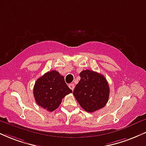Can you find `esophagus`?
Returning a JSON list of instances; mask_svg holds the SVG:
<instances>
[{
	"instance_id": "obj_1",
	"label": "esophagus",
	"mask_w": 146,
	"mask_h": 146,
	"mask_svg": "<svg viewBox=\"0 0 146 146\" xmlns=\"http://www.w3.org/2000/svg\"><path fill=\"white\" fill-rule=\"evenodd\" d=\"M68 87H69L70 89H71L72 90H74V88H75V85L73 84H70L69 85H68Z\"/></svg>"
}]
</instances>
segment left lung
Returning <instances> with one entry per match:
<instances>
[{"instance_id":"left-lung-1","label":"left lung","mask_w":146,"mask_h":146,"mask_svg":"<svg viewBox=\"0 0 146 146\" xmlns=\"http://www.w3.org/2000/svg\"><path fill=\"white\" fill-rule=\"evenodd\" d=\"M80 76L73 95L80 106L90 113L104 108L110 96V87L105 77L90 70L82 71Z\"/></svg>"}]
</instances>
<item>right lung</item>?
<instances>
[{
    "instance_id": "add662e5",
    "label": "right lung",
    "mask_w": 146,
    "mask_h": 146,
    "mask_svg": "<svg viewBox=\"0 0 146 146\" xmlns=\"http://www.w3.org/2000/svg\"><path fill=\"white\" fill-rule=\"evenodd\" d=\"M71 92L64 77L56 71H48L38 78L33 89L36 104L49 111L56 110L63 98Z\"/></svg>"
}]
</instances>
